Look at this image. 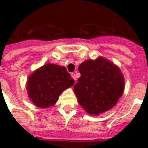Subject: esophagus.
I'll return each instance as SVG.
<instances>
[{
  "mask_svg": "<svg viewBox=\"0 0 148 148\" xmlns=\"http://www.w3.org/2000/svg\"><path fill=\"white\" fill-rule=\"evenodd\" d=\"M71 77H73V79H74V81H76V75H75L74 73H71Z\"/></svg>",
  "mask_w": 148,
  "mask_h": 148,
  "instance_id": "34e87169",
  "label": "esophagus"
}]
</instances>
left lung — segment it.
<instances>
[{"label":"left lung","mask_w":148,"mask_h":148,"mask_svg":"<svg viewBox=\"0 0 148 148\" xmlns=\"http://www.w3.org/2000/svg\"><path fill=\"white\" fill-rule=\"evenodd\" d=\"M81 77L74 86L79 104L89 114L98 115L110 110L124 92L121 71L103 58L84 61L78 67Z\"/></svg>","instance_id":"8db88e82"}]
</instances>
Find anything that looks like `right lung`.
I'll list each match as a JSON object with an SVG mask.
<instances>
[{
	"label": "right lung",
	"instance_id": "1",
	"mask_svg": "<svg viewBox=\"0 0 148 148\" xmlns=\"http://www.w3.org/2000/svg\"><path fill=\"white\" fill-rule=\"evenodd\" d=\"M74 84L64 67L47 64L29 77L27 89L29 97L36 106L47 108L53 106L63 90Z\"/></svg>",
	"mask_w": 148,
	"mask_h": 148
}]
</instances>
